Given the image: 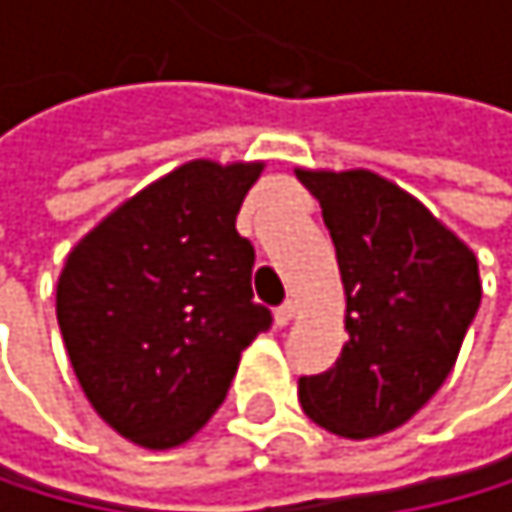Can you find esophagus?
<instances>
[{"label":"esophagus","instance_id":"1","mask_svg":"<svg viewBox=\"0 0 512 512\" xmlns=\"http://www.w3.org/2000/svg\"><path fill=\"white\" fill-rule=\"evenodd\" d=\"M297 316V303L294 300H287V303H281L278 309H275V325H290V319Z\"/></svg>","mask_w":512,"mask_h":512}]
</instances>
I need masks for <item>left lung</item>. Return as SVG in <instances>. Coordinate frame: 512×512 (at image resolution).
Segmentation results:
<instances>
[{
	"label": "left lung",
	"mask_w": 512,
	"mask_h": 512,
	"mask_svg": "<svg viewBox=\"0 0 512 512\" xmlns=\"http://www.w3.org/2000/svg\"><path fill=\"white\" fill-rule=\"evenodd\" d=\"M338 250L347 334L338 363L300 378L303 413L363 441L410 422L457 363L482 303L479 259L413 193L369 168H297Z\"/></svg>",
	"instance_id": "1"
}]
</instances>
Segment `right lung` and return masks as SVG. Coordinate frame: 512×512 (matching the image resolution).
Returning a JSON list of instances; mask_svg holds the SVG:
<instances>
[{"label":"right lung","mask_w":512,"mask_h":512,"mask_svg":"<svg viewBox=\"0 0 512 512\" xmlns=\"http://www.w3.org/2000/svg\"><path fill=\"white\" fill-rule=\"evenodd\" d=\"M265 162H184L77 240L55 287L74 375L99 419L146 450L190 441L222 406L272 312L234 222Z\"/></svg>","instance_id":"right-lung-1"}]
</instances>
